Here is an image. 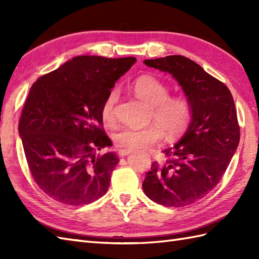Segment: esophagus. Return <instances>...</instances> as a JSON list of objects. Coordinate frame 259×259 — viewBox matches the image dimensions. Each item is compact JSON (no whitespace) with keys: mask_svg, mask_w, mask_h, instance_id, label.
<instances>
[{"mask_svg":"<svg viewBox=\"0 0 259 259\" xmlns=\"http://www.w3.org/2000/svg\"><path fill=\"white\" fill-rule=\"evenodd\" d=\"M130 152H131V150H126V149H120V150H119V156H120V157H125V156H128Z\"/></svg>","mask_w":259,"mask_h":259,"instance_id":"34e87169","label":"esophagus"}]
</instances>
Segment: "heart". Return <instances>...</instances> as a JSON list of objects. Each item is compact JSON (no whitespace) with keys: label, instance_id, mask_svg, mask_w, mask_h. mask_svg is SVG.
Wrapping results in <instances>:
<instances>
[{"label":"heart","instance_id":"obj_1","mask_svg":"<svg viewBox=\"0 0 259 259\" xmlns=\"http://www.w3.org/2000/svg\"><path fill=\"white\" fill-rule=\"evenodd\" d=\"M131 90L142 101L149 104L151 119H155L161 126L150 124L141 129L122 126L113 134L115 146L126 150L146 149L161 139V128L168 138H176L185 133L192 115L191 104L186 97H169L168 87L152 75L137 78L131 83ZM117 101V90H111L104 98L101 106V118L104 123H114Z\"/></svg>","mask_w":259,"mask_h":259}]
</instances>
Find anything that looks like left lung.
<instances>
[{
	"instance_id": "1",
	"label": "left lung",
	"mask_w": 259,
	"mask_h": 259,
	"mask_svg": "<svg viewBox=\"0 0 259 259\" xmlns=\"http://www.w3.org/2000/svg\"><path fill=\"white\" fill-rule=\"evenodd\" d=\"M171 74L188 99L192 115L186 133L153 162L142 183L145 194L167 207H185L205 197L222 179L239 144L232 93L223 82L183 56L145 60Z\"/></svg>"
}]
</instances>
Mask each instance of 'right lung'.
I'll return each mask as SVG.
<instances>
[{
	"label": "right lung",
	"instance_id": "obj_1",
	"mask_svg": "<svg viewBox=\"0 0 259 259\" xmlns=\"http://www.w3.org/2000/svg\"><path fill=\"white\" fill-rule=\"evenodd\" d=\"M137 61L80 56L37 79L22 110L19 135L37 186L52 199L88 205L106 194L119 162L102 129L101 106Z\"/></svg>",
	"mask_w": 259,
	"mask_h": 259
}]
</instances>
